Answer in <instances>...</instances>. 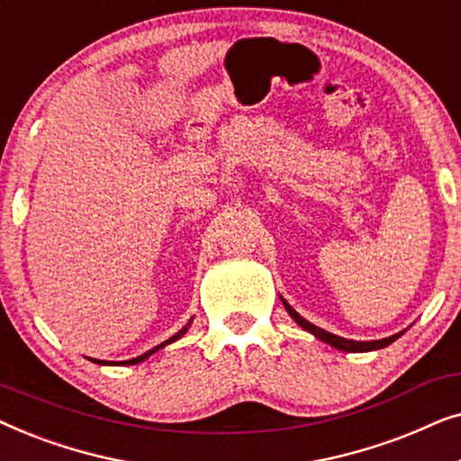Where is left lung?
Instances as JSON below:
<instances>
[{"mask_svg": "<svg viewBox=\"0 0 461 461\" xmlns=\"http://www.w3.org/2000/svg\"><path fill=\"white\" fill-rule=\"evenodd\" d=\"M283 304H285L287 312L292 314V319L295 321V323H298V325L302 327V330L311 331L312 336H317L319 339H323L325 344H331V346H336L338 350H346V352H367V350H377V348H384V346L393 344L396 338H401V333H394V336H390V338H384V339H374V342H355V339H346V338L333 336V333L325 331V330H321V327L312 325V323H308V321H306L304 317H300V314L295 312L294 308L289 306L285 300H283Z\"/></svg>", "mask_w": 461, "mask_h": 461, "instance_id": "left-lung-1", "label": "left lung"}]
</instances>
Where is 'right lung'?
Segmentation results:
<instances>
[{
    "instance_id": "obj_1",
    "label": "right lung",
    "mask_w": 461,
    "mask_h": 461,
    "mask_svg": "<svg viewBox=\"0 0 461 461\" xmlns=\"http://www.w3.org/2000/svg\"><path fill=\"white\" fill-rule=\"evenodd\" d=\"M188 325H191V321H188V323H186L185 327H182V330H180L178 333H176V336H172V338H169V339H166V342H161L159 346H155V348H153V350L144 352V355H140V357H136V358H130V361H122V363H106V361H96V358H94V363H103V365H136V363H140V361H144V358H147L149 355H153V352H155V350H159V348H163V346H167L169 342H174V339H178V338L182 336V333H185V331L188 330Z\"/></svg>"
}]
</instances>
